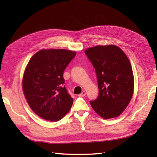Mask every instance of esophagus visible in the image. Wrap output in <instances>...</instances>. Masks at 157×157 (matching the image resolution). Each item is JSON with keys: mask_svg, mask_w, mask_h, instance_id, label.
<instances>
[{"mask_svg": "<svg viewBox=\"0 0 157 157\" xmlns=\"http://www.w3.org/2000/svg\"><path fill=\"white\" fill-rule=\"evenodd\" d=\"M86 96V92H84V91L82 92L81 94H80L78 95L79 97H84V96Z\"/></svg>", "mask_w": 157, "mask_h": 157, "instance_id": "34e87169", "label": "esophagus"}]
</instances>
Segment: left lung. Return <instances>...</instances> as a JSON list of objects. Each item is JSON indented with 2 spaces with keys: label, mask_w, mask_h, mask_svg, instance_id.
Here are the masks:
<instances>
[{
  "label": "left lung",
  "mask_w": 157,
  "mask_h": 157,
  "mask_svg": "<svg viewBox=\"0 0 157 157\" xmlns=\"http://www.w3.org/2000/svg\"><path fill=\"white\" fill-rule=\"evenodd\" d=\"M96 71L98 97L90 105L99 116L108 119L124 111L133 96L134 75L129 59L115 45L96 46L85 50Z\"/></svg>",
  "instance_id": "8db88e82"
}]
</instances>
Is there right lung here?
<instances>
[{"mask_svg": "<svg viewBox=\"0 0 157 157\" xmlns=\"http://www.w3.org/2000/svg\"><path fill=\"white\" fill-rule=\"evenodd\" d=\"M76 56L64 49L41 50L32 56L23 74L22 88L38 116L58 121L71 108L73 99L63 86V71Z\"/></svg>", "mask_w": 157, "mask_h": 157, "instance_id": "1", "label": "right lung"}]
</instances>
